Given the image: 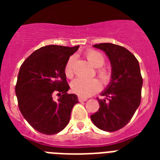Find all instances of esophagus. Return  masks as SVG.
<instances>
[{
    "mask_svg": "<svg viewBox=\"0 0 160 160\" xmlns=\"http://www.w3.org/2000/svg\"><path fill=\"white\" fill-rule=\"evenodd\" d=\"M78 100H79L80 102H83V101H86V100H87V98L83 97V96H78Z\"/></svg>",
    "mask_w": 160,
    "mask_h": 160,
    "instance_id": "1",
    "label": "esophagus"
}]
</instances>
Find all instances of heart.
I'll list each match as a JSON object with an SVG mask.
<instances>
[{"mask_svg": "<svg viewBox=\"0 0 160 160\" xmlns=\"http://www.w3.org/2000/svg\"><path fill=\"white\" fill-rule=\"evenodd\" d=\"M85 57L88 61L96 67V73L102 81L103 84L107 85L111 80V73L103 65L105 63V57L100 51L95 50H89L85 52ZM75 56H70L68 59L65 66V75L67 78H72L74 75V65H75ZM101 89V84L97 79L85 80L82 78H77L71 83V90L76 95L88 97L98 92Z\"/></svg>", "mask_w": 160, "mask_h": 160, "instance_id": "1", "label": "heart"}]
</instances>
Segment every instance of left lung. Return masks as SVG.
<instances>
[{"label": "left lung", "mask_w": 160, "mask_h": 160, "mask_svg": "<svg viewBox=\"0 0 160 160\" xmlns=\"http://www.w3.org/2000/svg\"><path fill=\"white\" fill-rule=\"evenodd\" d=\"M94 47L104 51L109 57L112 80L101 94L105 99H97L100 109L90 115V119L99 129L116 131L129 123L141 101L143 79L139 61L123 46L100 43Z\"/></svg>", "instance_id": "obj_1"}]
</instances>
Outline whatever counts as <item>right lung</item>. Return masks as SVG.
Returning <instances> with one entry per match:
<instances>
[{"label":"right lung","instance_id":"obj_1","mask_svg":"<svg viewBox=\"0 0 160 160\" xmlns=\"http://www.w3.org/2000/svg\"><path fill=\"white\" fill-rule=\"evenodd\" d=\"M51 45L34 51L21 65L16 85L19 109L33 129L55 134L67 125L77 96L68 94L65 66L79 49ZM58 96L57 100L53 96Z\"/></svg>","mask_w":160,"mask_h":160}]
</instances>
